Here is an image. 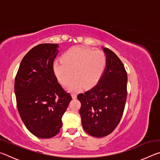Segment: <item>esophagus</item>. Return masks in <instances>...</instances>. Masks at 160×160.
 <instances>
[{"instance_id":"1","label":"esophagus","mask_w":160,"mask_h":160,"mask_svg":"<svg viewBox=\"0 0 160 160\" xmlns=\"http://www.w3.org/2000/svg\"><path fill=\"white\" fill-rule=\"evenodd\" d=\"M71 96L72 97V99H76L77 98V94L76 93H72Z\"/></svg>"}]
</instances>
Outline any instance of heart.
<instances>
[{"mask_svg": "<svg viewBox=\"0 0 160 160\" xmlns=\"http://www.w3.org/2000/svg\"><path fill=\"white\" fill-rule=\"evenodd\" d=\"M107 64V57L100 50L85 47H75L62 56V61L54 62L53 71L58 82L70 90L91 88L101 78ZM74 75H72V72Z\"/></svg>", "mask_w": 160, "mask_h": 160, "instance_id": "1", "label": "heart"}]
</instances>
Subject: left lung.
Returning a JSON list of instances; mask_svg holds the SVG:
<instances>
[{
    "label": "left lung",
    "instance_id": "left-lung-1",
    "mask_svg": "<svg viewBox=\"0 0 160 160\" xmlns=\"http://www.w3.org/2000/svg\"><path fill=\"white\" fill-rule=\"evenodd\" d=\"M107 64L99 82L78 95L84 130L93 137L107 136L114 131L122 117L127 97L126 70L115 53L102 48Z\"/></svg>",
    "mask_w": 160,
    "mask_h": 160
}]
</instances>
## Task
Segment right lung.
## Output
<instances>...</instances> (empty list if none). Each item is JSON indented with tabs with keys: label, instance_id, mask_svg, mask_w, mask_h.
Returning a JSON list of instances; mask_svg holds the SVG:
<instances>
[{
	"label": "right lung",
	"instance_id": "1",
	"mask_svg": "<svg viewBox=\"0 0 160 160\" xmlns=\"http://www.w3.org/2000/svg\"><path fill=\"white\" fill-rule=\"evenodd\" d=\"M58 45L42 44L24 56L15 79L17 107L22 121L39 138H50L62 127L61 118L72 97L53 71Z\"/></svg>",
	"mask_w": 160,
	"mask_h": 160
}]
</instances>
